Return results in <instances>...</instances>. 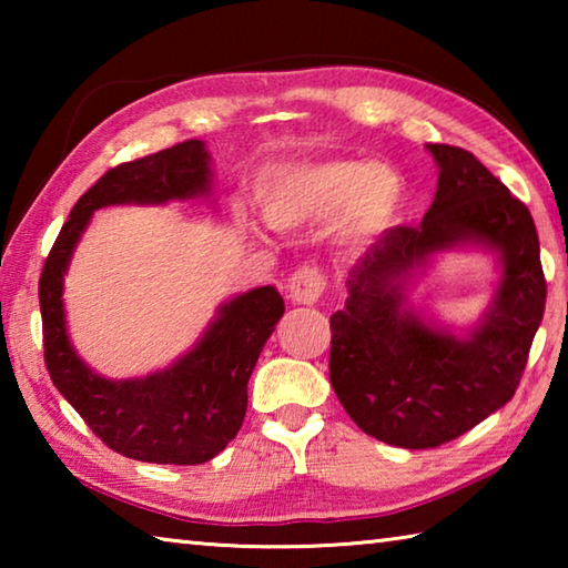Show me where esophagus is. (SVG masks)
Instances as JSON below:
<instances>
[{
  "mask_svg": "<svg viewBox=\"0 0 568 568\" xmlns=\"http://www.w3.org/2000/svg\"><path fill=\"white\" fill-rule=\"evenodd\" d=\"M325 281L318 267H297V271L291 275L287 281V297L295 305H313L318 303V297L323 293Z\"/></svg>",
  "mask_w": 568,
  "mask_h": 568,
  "instance_id": "34e87169",
  "label": "esophagus"
}]
</instances>
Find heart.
Here are the masks:
<instances>
[{
    "label": "heart",
    "mask_w": 568,
    "mask_h": 568,
    "mask_svg": "<svg viewBox=\"0 0 568 568\" xmlns=\"http://www.w3.org/2000/svg\"><path fill=\"white\" fill-rule=\"evenodd\" d=\"M261 197L277 227L323 223L341 213V235L348 243H371L400 223L408 182L390 165L335 158L271 170L261 182Z\"/></svg>",
    "instance_id": "heart-1"
}]
</instances>
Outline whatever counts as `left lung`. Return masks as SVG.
I'll return each mask as SVG.
<instances>
[{
    "label": "left lung",
    "mask_w": 568,
    "mask_h": 568,
    "mask_svg": "<svg viewBox=\"0 0 568 568\" xmlns=\"http://www.w3.org/2000/svg\"><path fill=\"white\" fill-rule=\"evenodd\" d=\"M438 187L416 227L388 230L348 273L331 315V383L365 434L398 448L448 444L514 398L544 318L546 281L534 217L470 152L428 145ZM495 255L497 291L468 329L426 320L409 287L438 254Z\"/></svg>",
    "instance_id": "1"
}]
</instances>
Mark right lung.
Instances as JSON below:
<instances>
[{
  "label": "right lung",
  "mask_w": 568,
  "mask_h": 568,
  "mask_svg": "<svg viewBox=\"0 0 568 568\" xmlns=\"http://www.w3.org/2000/svg\"><path fill=\"white\" fill-rule=\"evenodd\" d=\"M213 160L203 140L112 168L77 200L40 277L44 363L57 390L118 454L145 464L195 466L215 458L243 426L247 381L285 303L273 285L230 297L187 353L138 378H104L67 333L64 275L94 210L168 205L213 195Z\"/></svg>",
  "instance_id": "1"
}]
</instances>
